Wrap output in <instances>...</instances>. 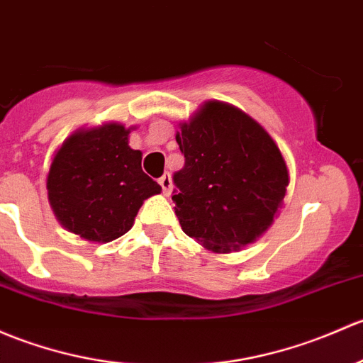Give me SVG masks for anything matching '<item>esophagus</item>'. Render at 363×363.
Returning a JSON list of instances; mask_svg holds the SVG:
<instances>
[{
	"label": "esophagus",
	"mask_w": 363,
	"mask_h": 363,
	"mask_svg": "<svg viewBox=\"0 0 363 363\" xmlns=\"http://www.w3.org/2000/svg\"><path fill=\"white\" fill-rule=\"evenodd\" d=\"M158 182H160V186H162L163 193L169 194V193H170V189H172V179H170V174H163L162 177L158 179Z\"/></svg>",
	"instance_id": "1"
}]
</instances>
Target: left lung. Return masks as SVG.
<instances>
[{
	"instance_id": "obj_1",
	"label": "left lung",
	"mask_w": 363,
	"mask_h": 363,
	"mask_svg": "<svg viewBox=\"0 0 363 363\" xmlns=\"http://www.w3.org/2000/svg\"><path fill=\"white\" fill-rule=\"evenodd\" d=\"M175 140L184 169L172 200L182 231L212 252L255 242L277 217L289 170L268 132L235 106L208 101Z\"/></svg>"
}]
</instances>
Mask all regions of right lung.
<instances>
[{
    "instance_id": "1",
    "label": "right lung",
    "mask_w": 363,
    "mask_h": 363,
    "mask_svg": "<svg viewBox=\"0 0 363 363\" xmlns=\"http://www.w3.org/2000/svg\"><path fill=\"white\" fill-rule=\"evenodd\" d=\"M130 130L121 123L82 128L53 155L47 177L52 211L67 231L89 242L120 238L144 200L162 191L143 172V152L128 146Z\"/></svg>"
}]
</instances>
